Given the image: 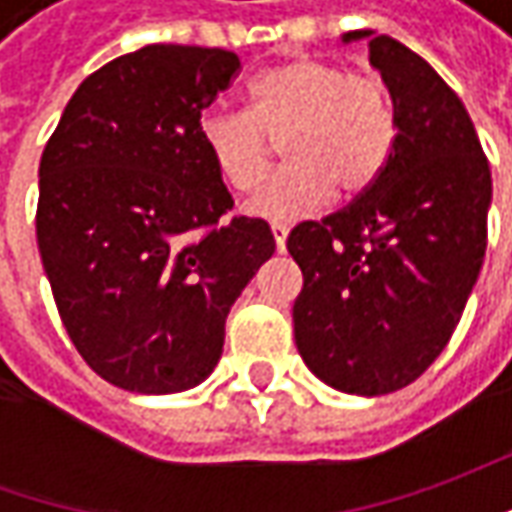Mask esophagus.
I'll return each mask as SVG.
<instances>
[{
	"instance_id": "obj_1",
	"label": "esophagus",
	"mask_w": 512,
	"mask_h": 512,
	"mask_svg": "<svg viewBox=\"0 0 512 512\" xmlns=\"http://www.w3.org/2000/svg\"><path fill=\"white\" fill-rule=\"evenodd\" d=\"M270 230H273L276 247H279V253H282V250H285V242H287V225L285 222H273V225H270Z\"/></svg>"
}]
</instances>
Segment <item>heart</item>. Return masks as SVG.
<instances>
[{"instance_id": "1", "label": "heart", "mask_w": 512, "mask_h": 512, "mask_svg": "<svg viewBox=\"0 0 512 512\" xmlns=\"http://www.w3.org/2000/svg\"><path fill=\"white\" fill-rule=\"evenodd\" d=\"M396 133V108L379 76L313 56L262 70L247 88V113L210 110L199 122L210 162L236 193L262 182L282 139L287 162L247 202L265 219H296L333 190H367L387 168Z\"/></svg>"}]
</instances>
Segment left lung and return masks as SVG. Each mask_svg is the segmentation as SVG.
<instances>
[{"label": "left lung", "instance_id": "8db88e82", "mask_svg": "<svg viewBox=\"0 0 512 512\" xmlns=\"http://www.w3.org/2000/svg\"><path fill=\"white\" fill-rule=\"evenodd\" d=\"M370 36L396 108L382 176L322 222H299L287 250L302 267L296 347L330 387L384 396L416 382L462 319L487 247L490 165L456 90L419 53Z\"/></svg>", "mask_w": 512, "mask_h": 512}]
</instances>
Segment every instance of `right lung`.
Segmentation results:
<instances>
[{
  "instance_id": "add662e5",
  "label": "right lung",
  "mask_w": 512,
  "mask_h": 512,
  "mask_svg": "<svg viewBox=\"0 0 512 512\" xmlns=\"http://www.w3.org/2000/svg\"><path fill=\"white\" fill-rule=\"evenodd\" d=\"M236 53L148 45L90 73L39 162L36 242L62 325L105 382L182 393L219 364L230 305L273 256L199 139Z\"/></svg>"
}]
</instances>
